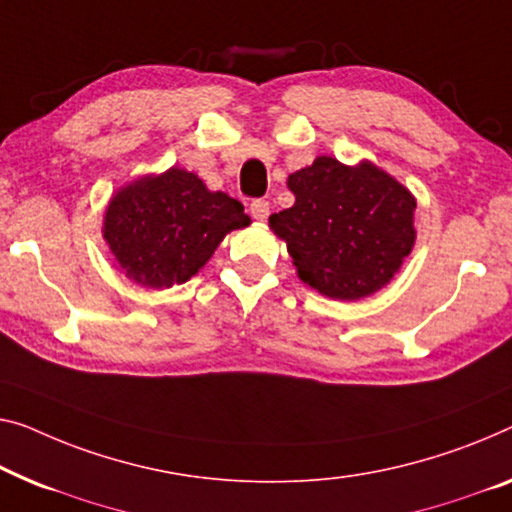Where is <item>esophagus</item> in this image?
Here are the masks:
<instances>
[{"mask_svg":"<svg viewBox=\"0 0 512 512\" xmlns=\"http://www.w3.org/2000/svg\"><path fill=\"white\" fill-rule=\"evenodd\" d=\"M269 213H271V207H269V202H266V200L250 202V216H253L255 220H266V218H269Z\"/></svg>","mask_w":512,"mask_h":512,"instance_id":"esophagus-1","label":"esophagus"}]
</instances>
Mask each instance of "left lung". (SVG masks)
<instances>
[{
  "label": "left lung",
  "instance_id": "8db88e82",
  "mask_svg": "<svg viewBox=\"0 0 512 512\" xmlns=\"http://www.w3.org/2000/svg\"><path fill=\"white\" fill-rule=\"evenodd\" d=\"M296 202L269 218L287 243L296 273L329 299L375 294L400 271L416 241V200L370 160L342 165L331 156L289 174Z\"/></svg>",
  "mask_w": 512,
  "mask_h": 512
}]
</instances>
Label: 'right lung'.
Masks as SVG:
<instances>
[{
    "label": "right lung",
    "instance_id": "1",
    "mask_svg": "<svg viewBox=\"0 0 512 512\" xmlns=\"http://www.w3.org/2000/svg\"><path fill=\"white\" fill-rule=\"evenodd\" d=\"M248 225L239 200L220 190L211 193L197 174L170 167L112 195L103 239L128 278L165 289L193 278L225 234Z\"/></svg>",
    "mask_w": 512,
    "mask_h": 512
}]
</instances>
